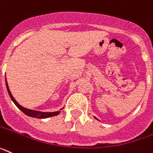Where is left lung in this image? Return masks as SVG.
<instances>
[{"mask_svg":"<svg viewBox=\"0 0 153 153\" xmlns=\"http://www.w3.org/2000/svg\"><path fill=\"white\" fill-rule=\"evenodd\" d=\"M95 118H96V117H95Z\"/></svg>","mask_w":153,"mask_h":153,"instance_id":"obj_1","label":"left lung"}]
</instances>
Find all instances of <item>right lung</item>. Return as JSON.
<instances>
[{
    "mask_svg": "<svg viewBox=\"0 0 153 153\" xmlns=\"http://www.w3.org/2000/svg\"><path fill=\"white\" fill-rule=\"evenodd\" d=\"M6 87H7V92H8L9 94V96H10V97L11 98L13 102H14V104H15V105H16V106L18 107V108H19V109H20L23 113H25L26 115L30 116V117H36V118H46V117L56 116L60 113L59 111H54V112H42V111H35V110H30V109H28V108H23L22 106H21L20 104H18L16 100L13 97L11 91H10V90H9L7 80H6Z\"/></svg>",
    "mask_w": 153,
    "mask_h": 153,
    "instance_id": "add662e5",
    "label": "right lung"
}]
</instances>
